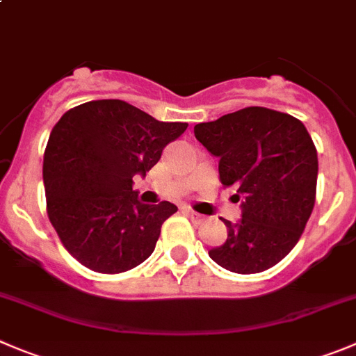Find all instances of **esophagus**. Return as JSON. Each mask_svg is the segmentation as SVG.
<instances>
[{"label": "esophagus", "mask_w": 356, "mask_h": 356, "mask_svg": "<svg viewBox=\"0 0 356 356\" xmlns=\"http://www.w3.org/2000/svg\"><path fill=\"white\" fill-rule=\"evenodd\" d=\"M186 214L189 216V219H191V221H193L195 225H202L205 221V219H207V218H205V216L198 214V212H195V211H189V209H188V211H186Z\"/></svg>", "instance_id": "34e87169"}]
</instances>
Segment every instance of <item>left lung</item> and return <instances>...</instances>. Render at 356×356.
Returning a JSON list of instances; mask_svg holds the SVG:
<instances>
[{"mask_svg": "<svg viewBox=\"0 0 356 356\" xmlns=\"http://www.w3.org/2000/svg\"><path fill=\"white\" fill-rule=\"evenodd\" d=\"M219 158V181L237 188L242 219H225L228 237L209 257L235 274H257L283 260L304 232L316 200L318 152L293 115L248 107L195 126Z\"/></svg>", "mask_w": 356, "mask_h": 356, "instance_id": "1", "label": "left lung"}]
</instances>
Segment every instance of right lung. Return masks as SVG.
<instances>
[{"instance_id": "1", "label": "right lung", "mask_w": 356, "mask_h": 356, "mask_svg": "<svg viewBox=\"0 0 356 356\" xmlns=\"http://www.w3.org/2000/svg\"><path fill=\"white\" fill-rule=\"evenodd\" d=\"M186 128L121 99L82 103L52 128L43 154L47 214L84 267L119 274L151 257L163 221L177 207L142 204L133 177H145Z\"/></svg>"}]
</instances>
